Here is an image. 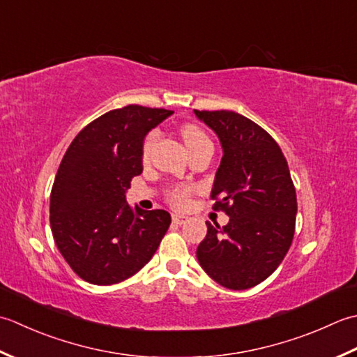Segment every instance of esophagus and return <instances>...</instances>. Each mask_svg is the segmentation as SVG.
I'll list each match as a JSON object with an SVG mask.
<instances>
[{
	"instance_id": "esophagus-1",
	"label": "esophagus",
	"mask_w": 357,
	"mask_h": 357,
	"mask_svg": "<svg viewBox=\"0 0 357 357\" xmlns=\"http://www.w3.org/2000/svg\"><path fill=\"white\" fill-rule=\"evenodd\" d=\"M172 222L176 225H185L188 222L186 215H180V214H174L172 215Z\"/></svg>"
}]
</instances>
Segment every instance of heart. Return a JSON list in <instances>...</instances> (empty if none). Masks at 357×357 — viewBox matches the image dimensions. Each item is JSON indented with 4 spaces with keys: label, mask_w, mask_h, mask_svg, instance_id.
Wrapping results in <instances>:
<instances>
[{
    "label": "heart",
    "mask_w": 357,
    "mask_h": 357,
    "mask_svg": "<svg viewBox=\"0 0 357 357\" xmlns=\"http://www.w3.org/2000/svg\"><path fill=\"white\" fill-rule=\"evenodd\" d=\"M158 134L155 130H152L143 140V146H142V155L143 158H148V155L151 154V149L154 146V143L157 142ZM181 137L186 143V146L189 149V152L194 149H199L202 146H206V144H213L211 138L206 135V132L203 129H200L199 126L195 125H185L181 128ZM192 189L189 186H177L172 188L171 191L168 192V200L171 205L177 206V208H183L188 205L189 197H191Z\"/></svg>",
    "instance_id": "1"
}]
</instances>
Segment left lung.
<instances>
[{
  "mask_svg": "<svg viewBox=\"0 0 357 357\" xmlns=\"http://www.w3.org/2000/svg\"><path fill=\"white\" fill-rule=\"evenodd\" d=\"M194 112L220 138L223 157L211 199L213 209L229 215L223 228L206 222L199 264L222 287L248 289L287 256L296 229V188L278 142L257 123L232 111Z\"/></svg>",
  "mask_w": 357,
  "mask_h": 357,
  "instance_id": "8db88e82",
  "label": "left lung"
}]
</instances>
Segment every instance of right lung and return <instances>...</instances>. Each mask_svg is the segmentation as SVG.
Segmentation results:
<instances>
[{
	"label": "right lung",
	"mask_w": 357,
	"mask_h": 357,
	"mask_svg": "<svg viewBox=\"0 0 357 357\" xmlns=\"http://www.w3.org/2000/svg\"><path fill=\"white\" fill-rule=\"evenodd\" d=\"M172 111L129 105L79 130L50 192V229L79 279L93 285L126 280L154 256L171 225L163 209H132L125 192L143 171L144 135Z\"/></svg>",
	"instance_id": "1"
}]
</instances>
